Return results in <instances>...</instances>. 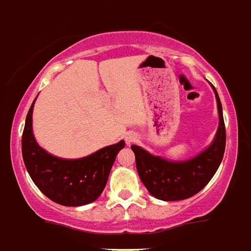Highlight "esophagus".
<instances>
[{"mask_svg":"<svg viewBox=\"0 0 251 251\" xmlns=\"http://www.w3.org/2000/svg\"><path fill=\"white\" fill-rule=\"evenodd\" d=\"M137 141V136L136 134H132V133H128L127 136H126V143H127L128 146L130 145V143H133V142Z\"/></svg>","mask_w":251,"mask_h":251,"instance_id":"esophagus-1","label":"esophagus"}]
</instances>
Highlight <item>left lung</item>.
<instances>
[{
	"label": "left lung",
	"instance_id": "8db88e82",
	"mask_svg": "<svg viewBox=\"0 0 251 251\" xmlns=\"http://www.w3.org/2000/svg\"><path fill=\"white\" fill-rule=\"evenodd\" d=\"M219 112V127L212 143L197 156L187 161H170L153 156L139 146H130L136 154L139 178L150 194L158 200H185L200 192L216 174L225 152L226 130L223 106L215 86Z\"/></svg>",
	"mask_w": 251,
	"mask_h": 251
}]
</instances>
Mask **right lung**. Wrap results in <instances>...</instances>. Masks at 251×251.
I'll list each match as a JSON object with an SVG mask.
<instances>
[{
  "instance_id": "add662e5",
  "label": "right lung",
  "mask_w": 251,
  "mask_h": 251,
  "mask_svg": "<svg viewBox=\"0 0 251 251\" xmlns=\"http://www.w3.org/2000/svg\"><path fill=\"white\" fill-rule=\"evenodd\" d=\"M35 100L27 113L22 134V157L31 179L46 197L59 205L83 206L94 202L103 192L115 157L126 143L121 141L83 158L52 156L37 145L34 137Z\"/></svg>"
}]
</instances>
